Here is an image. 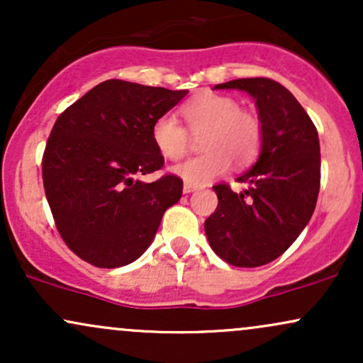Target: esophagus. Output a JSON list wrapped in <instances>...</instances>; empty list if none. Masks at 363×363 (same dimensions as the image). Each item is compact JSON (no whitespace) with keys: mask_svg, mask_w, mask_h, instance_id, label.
<instances>
[{"mask_svg":"<svg viewBox=\"0 0 363 363\" xmlns=\"http://www.w3.org/2000/svg\"><path fill=\"white\" fill-rule=\"evenodd\" d=\"M182 191H184V194H189V193H193V191H196V186L187 184V182H184V187H182Z\"/></svg>","mask_w":363,"mask_h":363,"instance_id":"1","label":"esophagus"}]
</instances>
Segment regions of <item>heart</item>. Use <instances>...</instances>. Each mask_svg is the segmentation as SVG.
I'll return each instance as SVG.
<instances>
[{"mask_svg": "<svg viewBox=\"0 0 363 363\" xmlns=\"http://www.w3.org/2000/svg\"><path fill=\"white\" fill-rule=\"evenodd\" d=\"M187 129L203 135L199 147L205 153L177 164L172 172L193 186H203L220 177L230 167L245 165L257 157L262 141V124L254 112L240 109L235 99L218 94H203L182 106ZM174 116H160L152 128V140L158 152L177 160L187 152L191 136Z\"/></svg>", "mask_w": 363, "mask_h": 363, "instance_id": "heart-1", "label": "heart"}]
</instances>
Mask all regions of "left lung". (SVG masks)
I'll list each match as a JSON object with an SVG mask.
<instances>
[{
    "label": "left lung",
    "mask_w": 363,
    "mask_h": 363,
    "mask_svg": "<svg viewBox=\"0 0 363 363\" xmlns=\"http://www.w3.org/2000/svg\"><path fill=\"white\" fill-rule=\"evenodd\" d=\"M215 89L247 91L262 124L256 164L237 177L242 193L213 186L218 206L205 232L216 256L239 268L280 257L309 223L320 186L318 129L285 86L269 78H239Z\"/></svg>",
    "instance_id": "8db88e82"
}]
</instances>
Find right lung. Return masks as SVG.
<instances>
[{
  "mask_svg": "<svg viewBox=\"0 0 363 363\" xmlns=\"http://www.w3.org/2000/svg\"><path fill=\"white\" fill-rule=\"evenodd\" d=\"M186 94L107 80L56 119L43 157L44 191L57 232L83 261L97 268L136 261L181 199L177 176L136 177L164 167L153 123Z\"/></svg>",
  "mask_w": 363,
  "mask_h": 363,
  "instance_id": "add662e5",
  "label": "right lung"
}]
</instances>
